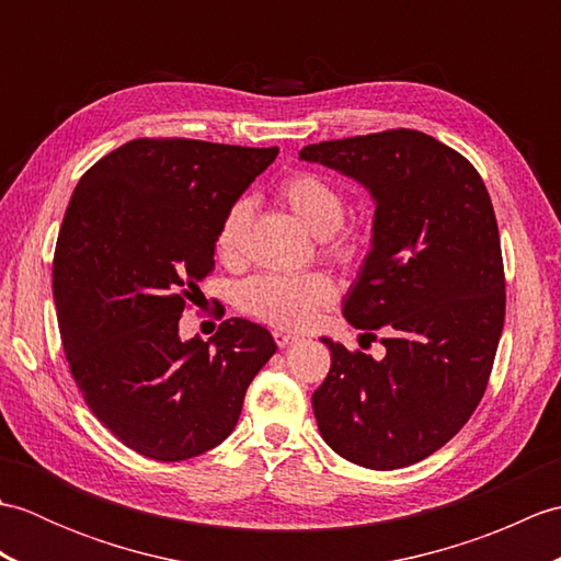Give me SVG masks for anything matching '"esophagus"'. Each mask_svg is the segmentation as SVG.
<instances>
[{"label": "esophagus", "instance_id": "esophagus-1", "mask_svg": "<svg viewBox=\"0 0 561 561\" xmlns=\"http://www.w3.org/2000/svg\"><path fill=\"white\" fill-rule=\"evenodd\" d=\"M272 337L279 344V347H289V344L299 340V335H294V332H287V330H274Z\"/></svg>", "mask_w": 561, "mask_h": 561}]
</instances>
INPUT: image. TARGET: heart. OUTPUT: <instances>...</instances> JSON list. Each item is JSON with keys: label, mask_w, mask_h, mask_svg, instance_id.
Segmentation results:
<instances>
[{"label": "heart", "mask_w": 561, "mask_h": 561, "mask_svg": "<svg viewBox=\"0 0 561 561\" xmlns=\"http://www.w3.org/2000/svg\"><path fill=\"white\" fill-rule=\"evenodd\" d=\"M279 197L287 205L294 217L299 219L308 231L318 238H332L330 255L342 262H350L362 250V241L356 233H337L335 231L344 221V197L340 190L328 183L325 178L316 173H294L279 185ZM250 207L245 199H238L226 209L219 221L214 248L217 255L231 260L238 255L243 241V231L248 224ZM337 296V287L328 274H257L248 279L238 301L243 311L255 316L265 323L279 328H306L328 308Z\"/></svg>", "instance_id": "obj_1"}]
</instances>
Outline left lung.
I'll use <instances>...</instances> for the list:
<instances>
[{
  "instance_id": "obj_1",
  "label": "left lung",
  "mask_w": 561,
  "mask_h": 561,
  "mask_svg": "<svg viewBox=\"0 0 561 561\" xmlns=\"http://www.w3.org/2000/svg\"><path fill=\"white\" fill-rule=\"evenodd\" d=\"M299 159L371 195V248L342 313L366 335L388 330L378 362L323 337L320 436L362 468H404L460 432L492 374L506 284L490 193L468 159L416 129L320 141Z\"/></svg>"
}]
</instances>
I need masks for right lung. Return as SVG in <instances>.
Segmentation results:
<instances>
[{
  "label": "right lung",
  "instance_id": "obj_1",
  "mask_svg": "<svg viewBox=\"0 0 561 561\" xmlns=\"http://www.w3.org/2000/svg\"><path fill=\"white\" fill-rule=\"evenodd\" d=\"M277 153L133 139L93 163L69 199L53 262L65 356L93 416L141 456L175 462L219 446L277 352L243 318L224 320L209 342L178 330L214 267L221 217Z\"/></svg>",
  "mask_w": 561,
  "mask_h": 561
}]
</instances>
